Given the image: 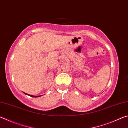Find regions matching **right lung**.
<instances>
[{"label": "right lung", "instance_id": "obj_1", "mask_svg": "<svg viewBox=\"0 0 128 128\" xmlns=\"http://www.w3.org/2000/svg\"><path fill=\"white\" fill-rule=\"evenodd\" d=\"M25 93V92H24ZM25 94H26V95H29V96H32V97H38V96H34V95H29V94H26V93H25Z\"/></svg>", "mask_w": 128, "mask_h": 128}]
</instances>
